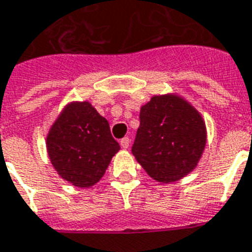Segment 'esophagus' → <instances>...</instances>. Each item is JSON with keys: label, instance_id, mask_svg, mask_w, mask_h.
Returning a JSON list of instances; mask_svg holds the SVG:
<instances>
[{"label": "esophagus", "instance_id": "esophagus-1", "mask_svg": "<svg viewBox=\"0 0 252 252\" xmlns=\"http://www.w3.org/2000/svg\"><path fill=\"white\" fill-rule=\"evenodd\" d=\"M129 144H130L129 137H124V138L120 140V145H122L123 149H128V147H129Z\"/></svg>", "mask_w": 252, "mask_h": 252}]
</instances>
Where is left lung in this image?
<instances>
[{"instance_id":"obj_1","label":"left lung","mask_w":252,"mask_h":252,"mask_svg":"<svg viewBox=\"0 0 252 252\" xmlns=\"http://www.w3.org/2000/svg\"><path fill=\"white\" fill-rule=\"evenodd\" d=\"M206 142V124L195 107L177 94H163L141 107L132 153L151 179L169 184L197 167Z\"/></svg>"}]
</instances>
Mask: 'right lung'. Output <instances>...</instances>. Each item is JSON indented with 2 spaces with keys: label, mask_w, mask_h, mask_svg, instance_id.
Listing matches in <instances>:
<instances>
[{
  "label": "right lung",
  "mask_w": 252,
  "mask_h": 252,
  "mask_svg": "<svg viewBox=\"0 0 252 252\" xmlns=\"http://www.w3.org/2000/svg\"><path fill=\"white\" fill-rule=\"evenodd\" d=\"M46 149L53 167L77 188H91L105 175L120 150L108 122L88 101L64 106L48 136Z\"/></svg>",
  "instance_id": "add662e5"
}]
</instances>
